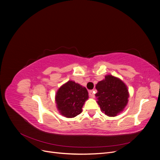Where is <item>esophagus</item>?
Listing matches in <instances>:
<instances>
[{
    "label": "esophagus",
    "mask_w": 160,
    "mask_h": 160,
    "mask_svg": "<svg viewBox=\"0 0 160 160\" xmlns=\"http://www.w3.org/2000/svg\"><path fill=\"white\" fill-rule=\"evenodd\" d=\"M89 97L91 98H95V95H94V91L93 90H91L89 91Z\"/></svg>",
    "instance_id": "esophagus-1"
}]
</instances>
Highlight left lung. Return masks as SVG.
Listing matches in <instances>:
<instances>
[{"instance_id": "1", "label": "left lung", "mask_w": 160, "mask_h": 160, "mask_svg": "<svg viewBox=\"0 0 160 160\" xmlns=\"http://www.w3.org/2000/svg\"><path fill=\"white\" fill-rule=\"evenodd\" d=\"M98 103L101 110L109 117H115L124 109L128 102L127 86L119 79L107 75L96 85Z\"/></svg>"}]
</instances>
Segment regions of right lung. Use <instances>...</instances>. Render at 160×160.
<instances>
[{"instance_id":"obj_1","label":"right lung","mask_w":160,"mask_h":160,"mask_svg":"<svg viewBox=\"0 0 160 160\" xmlns=\"http://www.w3.org/2000/svg\"><path fill=\"white\" fill-rule=\"evenodd\" d=\"M88 98V92L85 88L69 81L58 90L55 101L60 113L71 118L81 113L84 103Z\"/></svg>"}]
</instances>
